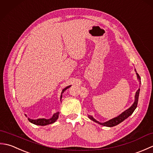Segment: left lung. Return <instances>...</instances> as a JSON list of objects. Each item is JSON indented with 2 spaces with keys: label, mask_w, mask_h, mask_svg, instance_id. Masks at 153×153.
<instances>
[{
  "label": "left lung",
  "mask_w": 153,
  "mask_h": 153,
  "mask_svg": "<svg viewBox=\"0 0 153 153\" xmlns=\"http://www.w3.org/2000/svg\"><path fill=\"white\" fill-rule=\"evenodd\" d=\"M135 71H136V70H135ZM137 74V79L139 80V82H140L141 84V77L139 76V75L136 73ZM139 91H140V89H139L137 92L135 93V101L134 102V104L131 106V107H129L128 109H127L126 110H125L124 112H123L121 114H120L119 116H118L116 118H114L111 120H108V121H107L106 122H104V123H100L99 122L97 121L95 118H93V116L88 115L89 118L91 119V120H93V122H95L97 123H99L100 125H102L104 126H106V127H113V126H115L116 125L119 124L120 123L122 122L123 120H125L126 118H128L129 116H131L133 112H134V110H135V108H137V103H138V99H139Z\"/></svg>",
  "instance_id": "1"
}]
</instances>
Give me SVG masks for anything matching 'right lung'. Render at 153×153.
Returning a JSON list of instances; mask_svg holds the SVG:
<instances>
[{
    "mask_svg": "<svg viewBox=\"0 0 153 153\" xmlns=\"http://www.w3.org/2000/svg\"><path fill=\"white\" fill-rule=\"evenodd\" d=\"M71 85H69L66 87V88H64L62 91L61 93V96H60V100L62 99V93L66 91L67 89L69 88L70 87ZM25 116H27L26 114H25ZM58 116H59V112H57L56 113H54L53 117L51 118L50 119H45V118H39V119H37V120H32L30 118H27L29 121H30L31 123H33V124L35 125H38V126H46V125H48V124H51V123H53L54 122H55L56 121L58 118Z\"/></svg>",
    "mask_w": 153,
    "mask_h": 153,
    "instance_id": "obj_1",
    "label": "right lung"
}]
</instances>
